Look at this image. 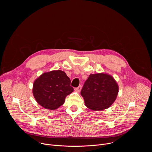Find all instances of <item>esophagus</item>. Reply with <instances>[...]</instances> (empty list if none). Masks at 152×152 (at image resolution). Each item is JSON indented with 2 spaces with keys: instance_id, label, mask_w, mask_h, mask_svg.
<instances>
[{
  "instance_id": "1",
  "label": "esophagus",
  "mask_w": 152,
  "mask_h": 152,
  "mask_svg": "<svg viewBox=\"0 0 152 152\" xmlns=\"http://www.w3.org/2000/svg\"><path fill=\"white\" fill-rule=\"evenodd\" d=\"M81 89H82V85H80L78 87H77V88H75V90L76 91H80V90H81Z\"/></svg>"
}]
</instances>
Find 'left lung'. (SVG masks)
<instances>
[{"mask_svg":"<svg viewBox=\"0 0 152 152\" xmlns=\"http://www.w3.org/2000/svg\"><path fill=\"white\" fill-rule=\"evenodd\" d=\"M118 86L114 79L105 73L90 75L80 91L86 106L93 111L109 107L115 100Z\"/></svg>","mask_w":152,"mask_h":152,"instance_id":"8db88e82","label":"left lung"}]
</instances>
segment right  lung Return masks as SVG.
<instances>
[{"label": "right lung", "instance_id": "add662e5", "mask_svg": "<svg viewBox=\"0 0 152 152\" xmlns=\"http://www.w3.org/2000/svg\"><path fill=\"white\" fill-rule=\"evenodd\" d=\"M70 83V78L62 71L45 73L34 83V96L38 104L46 109L56 110L63 104L66 96L73 91Z\"/></svg>", "mask_w": 152, "mask_h": 152}]
</instances>
